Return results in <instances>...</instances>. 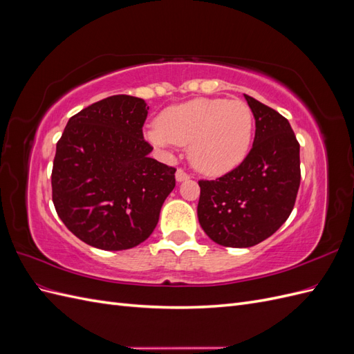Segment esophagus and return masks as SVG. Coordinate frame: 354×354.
Masks as SVG:
<instances>
[{"instance_id": "esophagus-1", "label": "esophagus", "mask_w": 354, "mask_h": 354, "mask_svg": "<svg viewBox=\"0 0 354 354\" xmlns=\"http://www.w3.org/2000/svg\"><path fill=\"white\" fill-rule=\"evenodd\" d=\"M190 176L186 173L185 169H181V168H178L177 169V173H176V180L177 181H185V180H187Z\"/></svg>"}]
</instances>
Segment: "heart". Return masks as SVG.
<instances>
[{
    "label": "heart",
    "mask_w": 354,
    "mask_h": 354,
    "mask_svg": "<svg viewBox=\"0 0 354 354\" xmlns=\"http://www.w3.org/2000/svg\"><path fill=\"white\" fill-rule=\"evenodd\" d=\"M254 134V116L241 100L194 99L167 108L146 131L152 145L189 146L190 162L208 176H221L243 162Z\"/></svg>",
    "instance_id": "heart-1"
}]
</instances>
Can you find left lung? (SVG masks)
Segmentation results:
<instances>
[{
    "instance_id": "left-lung-1",
    "label": "left lung",
    "mask_w": 354,
    "mask_h": 354,
    "mask_svg": "<svg viewBox=\"0 0 354 354\" xmlns=\"http://www.w3.org/2000/svg\"><path fill=\"white\" fill-rule=\"evenodd\" d=\"M252 149L243 162L216 180H199L198 218L209 239L230 248L263 242L288 220L301 171L299 145L286 118L251 95Z\"/></svg>"
}]
</instances>
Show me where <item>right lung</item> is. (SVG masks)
<instances>
[{"label":"right lung","instance_id":"obj_1","mask_svg":"<svg viewBox=\"0 0 354 354\" xmlns=\"http://www.w3.org/2000/svg\"><path fill=\"white\" fill-rule=\"evenodd\" d=\"M149 106L118 94L73 115L56 146L53 203L82 242L104 251L130 250L151 236L176 168L149 158L143 138Z\"/></svg>","mask_w":354,"mask_h":354}]
</instances>
